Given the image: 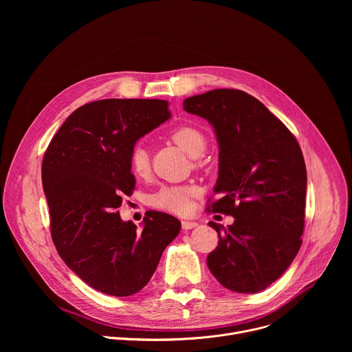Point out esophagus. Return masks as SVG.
Instances as JSON below:
<instances>
[{"label": "esophagus", "instance_id": "esophagus-1", "mask_svg": "<svg viewBox=\"0 0 352 352\" xmlns=\"http://www.w3.org/2000/svg\"><path fill=\"white\" fill-rule=\"evenodd\" d=\"M195 227H197V223H195V221H188V220L182 221V228L184 230H192Z\"/></svg>", "mask_w": 352, "mask_h": 352}]
</instances>
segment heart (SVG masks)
Returning <instances> with one entry per match:
<instances>
[{
	"mask_svg": "<svg viewBox=\"0 0 352 352\" xmlns=\"http://www.w3.org/2000/svg\"><path fill=\"white\" fill-rule=\"evenodd\" d=\"M173 142L179 146L190 157H199L206 150V136L193 125H181L171 132ZM131 171L136 177H146L150 170L148 153L142 144H135L128 156ZM197 195V189L190 185H164L150 199L153 208L175 213L186 214L192 206V197Z\"/></svg>",
	"mask_w": 352,
	"mask_h": 352,
	"instance_id": "heart-1",
	"label": "heart"
}]
</instances>
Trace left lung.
<instances>
[{
    "instance_id": "1",
    "label": "left lung",
    "mask_w": 352,
    "mask_h": 352,
    "mask_svg": "<svg viewBox=\"0 0 352 352\" xmlns=\"http://www.w3.org/2000/svg\"><path fill=\"white\" fill-rule=\"evenodd\" d=\"M184 110L208 120L219 142L220 199L209 213L235 220L210 221L219 245L208 256L217 281L255 294L281 277L302 243L307 167L289 129L258 98L236 89H214L184 100Z\"/></svg>"
}]
</instances>
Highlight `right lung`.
Listing matches in <instances>:
<instances>
[{
	"instance_id": "right-lung-1",
	"label": "right lung",
	"mask_w": 352,
	"mask_h": 352,
	"mask_svg": "<svg viewBox=\"0 0 352 352\" xmlns=\"http://www.w3.org/2000/svg\"><path fill=\"white\" fill-rule=\"evenodd\" d=\"M170 117L166 100H97L65 120L44 153L41 181L54 245L67 266L103 294L140 291L181 230L175 217L150 210L139 231L117 210L135 188L131 148Z\"/></svg>"
}]
</instances>
